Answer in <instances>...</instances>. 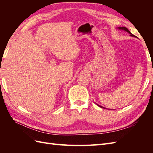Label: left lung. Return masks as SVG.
Wrapping results in <instances>:
<instances>
[{
  "mask_svg": "<svg viewBox=\"0 0 153 153\" xmlns=\"http://www.w3.org/2000/svg\"><path fill=\"white\" fill-rule=\"evenodd\" d=\"M117 29H119V30H124V31H126V32H128V33L130 34V36H132V37H136L135 35H133V34H131V32H130V31H129L126 27H117ZM98 105L100 107H101V108H105V107H103V106H100V105Z\"/></svg>",
  "mask_w": 153,
  "mask_h": 153,
  "instance_id": "obj_1",
  "label": "left lung"
}]
</instances>
